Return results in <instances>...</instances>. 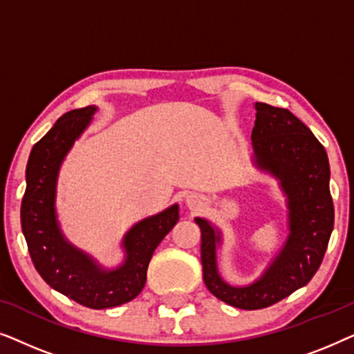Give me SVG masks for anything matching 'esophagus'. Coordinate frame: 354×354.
I'll list each match as a JSON object with an SVG mask.
<instances>
[{
	"label": "esophagus",
	"instance_id": "34e87169",
	"mask_svg": "<svg viewBox=\"0 0 354 354\" xmlns=\"http://www.w3.org/2000/svg\"><path fill=\"white\" fill-rule=\"evenodd\" d=\"M187 206L190 207V209H200L203 206V198L200 195L192 193V195L187 196Z\"/></svg>",
	"mask_w": 354,
	"mask_h": 354
}]
</instances>
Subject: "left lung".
Masks as SVG:
<instances>
[{"mask_svg":"<svg viewBox=\"0 0 354 354\" xmlns=\"http://www.w3.org/2000/svg\"><path fill=\"white\" fill-rule=\"evenodd\" d=\"M251 140L254 164L279 180L287 196V241L256 282L234 287L221 277L216 250L221 232L196 217L201 229L203 280L209 292L230 306L263 309L287 298L317 272L333 230L330 167L326 149L311 130L288 109L256 103Z\"/></svg>","mask_w":354,"mask_h":354,"instance_id":"left-lung-1","label":"left lung"}]
</instances>
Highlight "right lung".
<instances>
[{"label": "right lung", "instance_id": "right-lung-1", "mask_svg": "<svg viewBox=\"0 0 354 354\" xmlns=\"http://www.w3.org/2000/svg\"><path fill=\"white\" fill-rule=\"evenodd\" d=\"M96 113L95 106L61 115L28 156L21 224L32 263L41 279L79 304L91 309L132 301L147 282L149 259L178 221V205L140 221L122 239L124 263L104 269L62 235L56 217V182L66 154Z\"/></svg>", "mask_w": 354, "mask_h": 354}]
</instances>
